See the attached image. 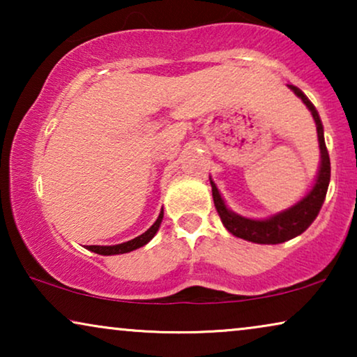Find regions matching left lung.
Returning <instances> with one entry per match:
<instances>
[{
	"instance_id": "obj_1",
	"label": "left lung",
	"mask_w": 357,
	"mask_h": 357,
	"mask_svg": "<svg viewBox=\"0 0 357 357\" xmlns=\"http://www.w3.org/2000/svg\"><path fill=\"white\" fill-rule=\"evenodd\" d=\"M297 97H301L302 102L307 105V109L310 110L312 116H314L315 125H317V133H319V144H320V170L319 177H317V182L314 188L310 190L309 195L305 198H302L296 206H292L284 213L276 214L270 219H265V221H253V219H247L238 216V214H234L229 211L224 204L221 195H219L216 185L211 180L213 187V199L214 206H216V211L221 218L224 227L227 229L232 236L238 238H243V241L253 242V243H268V245H275V243H282L289 238L299 236L305 231L307 227L310 226L312 222L315 221V218L319 216L321 204L325 202L326 190H328L330 183V155L328 151H326L325 146V138H324V126H321L320 116L317 114L315 107L312 105V102L307 99L299 87L289 86Z\"/></svg>"
}]
</instances>
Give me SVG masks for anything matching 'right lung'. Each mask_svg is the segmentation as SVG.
Here are the masks:
<instances>
[{
  "label": "right lung",
  "instance_id": "obj_1",
  "mask_svg": "<svg viewBox=\"0 0 357 357\" xmlns=\"http://www.w3.org/2000/svg\"><path fill=\"white\" fill-rule=\"evenodd\" d=\"M162 218H164V213L160 211L158 221H155L153 226H151L144 234H141L139 237L133 238V241L119 243V245H105V247H102V245H86V248H87V250L94 252V253H99V255H119V253H126V252L136 250V248L146 245V243H148L151 238L155 236V232H158L160 222H162Z\"/></svg>",
  "mask_w": 357,
  "mask_h": 357
}]
</instances>
